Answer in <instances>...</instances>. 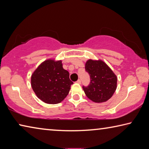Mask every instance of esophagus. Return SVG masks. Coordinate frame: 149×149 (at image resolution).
<instances>
[{
	"mask_svg": "<svg viewBox=\"0 0 149 149\" xmlns=\"http://www.w3.org/2000/svg\"><path fill=\"white\" fill-rule=\"evenodd\" d=\"M76 83H77V84H81V81L80 79H78L77 81H76Z\"/></svg>",
	"mask_w": 149,
	"mask_h": 149,
	"instance_id": "34e87169",
	"label": "esophagus"
}]
</instances>
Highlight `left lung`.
<instances>
[{"mask_svg":"<svg viewBox=\"0 0 149 149\" xmlns=\"http://www.w3.org/2000/svg\"><path fill=\"white\" fill-rule=\"evenodd\" d=\"M85 68L91 79L88 86H83L85 95L95 102L107 101L116 89V75L102 60H87Z\"/></svg>","mask_w":149,"mask_h":149,"instance_id":"obj_1","label":"left lung"}]
</instances>
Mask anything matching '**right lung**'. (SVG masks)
Returning a JSON list of instances; mask_svg holds the SVG:
<instances>
[{"label":"right lung","instance_id":"1","mask_svg":"<svg viewBox=\"0 0 149 149\" xmlns=\"http://www.w3.org/2000/svg\"><path fill=\"white\" fill-rule=\"evenodd\" d=\"M61 60H47L33 73L31 87L37 97L47 104H58L68 95L73 82Z\"/></svg>","mask_w":149,"mask_h":149}]
</instances>
